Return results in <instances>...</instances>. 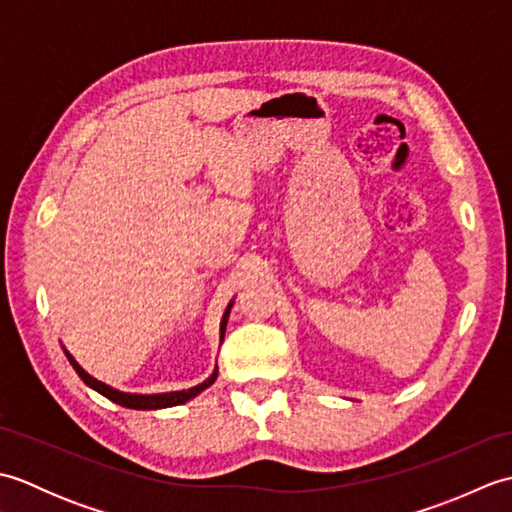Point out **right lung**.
<instances>
[{
    "mask_svg": "<svg viewBox=\"0 0 512 512\" xmlns=\"http://www.w3.org/2000/svg\"><path fill=\"white\" fill-rule=\"evenodd\" d=\"M233 303H235V299L228 303L226 310H224V317H222V323H220V345L224 341L228 314H231ZM63 352H65V356H68V361L74 367V372L81 376V380H83L85 385H88L94 391H99V394L105 396L107 400H112V402H116V405L127 407V409H167V407L184 405V402H189L191 398L202 394L204 389H209L215 383V378H217V365H215L213 374L206 378V380H202L200 385H195V387L180 389V391H162V394H132V391H121V389H116L112 385L103 383V380H99V378H94L92 374L85 372V369L79 363H76V358L68 350H65V347H63Z\"/></svg>",
    "mask_w": 512,
    "mask_h": 512,
    "instance_id": "obj_1",
    "label": "right lung"
}]
</instances>
